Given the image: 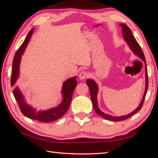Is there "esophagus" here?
Listing matches in <instances>:
<instances>
[{"mask_svg":"<svg viewBox=\"0 0 158 158\" xmlns=\"http://www.w3.org/2000/svg\"><path fill=\"white\" fill-rule=\"evenodd\" d=\"M89 77V74L86 71H84V70L81 71L79 75V77L80 79H85L88 78Z\"/></svg>","mask_w":158,"mask_h":158,"instance_id":"1","label":"esophagus"}]
</instances>
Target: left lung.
I'll use <instances>...</instances> for the list:
<instances>
[{
  "mask_svg": "<svg viewBox=\"0 0 158 158\" xmlns=\"http://www.w3.org/2000/svg\"><path fill=\"white\" fill-rule=\"evenodd\" d=\"M120 26H121L123 28V37L125 40V41L127 42V44L129 45V47H130V49H132V52L135 53V55H137V56L141 58L144 62L146 63V59H145V56H144V54L141 50V48L139 46L138 42L136 40V39L135 38V37L133 36L132 31L130 29V28L128 27L127 25L124 24V23H121ZM146 66V88H145V92H144V94L143 96L142 100H141V102L140 103L139 106L135 109V111H132V113L126 115V116H110V115L106 114L105 113H103L100 109L98 108V101H97V95H98V87L96 83L93 81L92 79H87L86 80V84L88 85V86L90 90V98H91V100H92V103L93 105V108H94L95 111H96L99 116H100L101 117H102L103 118L106 119V120H109V121H123V120H125L128 118L131 117L133 116L134 114L137 113L140 110L142 107L143 104L144 100H145V97L147 93V90H148V72H147V68H146V64H145Z\"/></svg>",
  "mask_w": 158,
  "mask_h": 158,
  "instance_id": "1",
  "label": "left lung"
}]
</instances>
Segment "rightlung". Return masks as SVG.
<instances>
[{"label": "right lung", "instance_id": "right-lung-1", "mask_svg": "<svg viewBox=\"0 0 158 158\" xmlns=\"http://www.w3.org/2000/svg\"><path fill=\"white\" fill-rule=\"evenodd\" d=\"M33 33V29L29 31L28 34L26 36L24 42L19 48V49L16 52L14 60H13L12 74H11V85L13 86L15 82L17 81L18 75L19 74V64L21 60V55L23 54V52L26 49V46L28 43L30 38ZM77 77H74L70 78L63 83L62 86V93L63 95V102L60 105L57 107L53 108L46 111H36L35 109L32 107L31 106L26 104L24 100V97L23 94L18 89H15L13 90V95H14L16 101L17 102L19 107L20 108L21 113L25 116L30 118L31 119L38 121L42 123H50L55 121L56 120L60 118L64 114H65L69 108L72 98H73L74 90L77 86Z\"/></svg>", "mask_w": 158, "mask_h": 158}]
</instances>
